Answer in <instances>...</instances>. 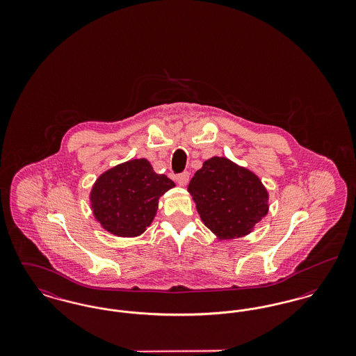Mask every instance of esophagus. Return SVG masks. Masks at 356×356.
Returning a JSON list of instances; mask_svg holds the SVG:
<instances>
[{
  "instance_id": "34e87169",
  "label": "esophagus",
  "mask_w": 356,
  "mask_h": 356,
  "mask_svg": "<svg viewBox=\"0 0 356 356\" xmlns=\"http://www.w3.org/2000/svg\"><path fill=\"white\" fill-rule=\"evenodd\" d=\"M176 180H177V183H179L180 186H186L188 181H189V172L184 170V172L179 173V175L176 176Z\"/></svg>"
}]
</instances>
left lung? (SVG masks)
<instances>
[{
    "mask_svg": "<svg viewBox=\"0 0 356 356\" xmlns=\"http://www.w3.org/2000/svg\"><path fill=\"white\" fill-rule=\"evenodd\" d=\"M188 191L204 224L218 236L250 234L268 211V193L257 176L224 157L207 160Z\"/></svg>",
    "mask_w": 356,
    "mask_h": 356,
    "instance_id": "left-lung-1",
    "label": "left lung"
}]
</instances>
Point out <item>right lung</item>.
Instances as JSON below:
<instances>
[{
	"label": "right lung",
	"instance_id": "obj_1",
	"mask_svg": "<svg viewBox=\"0 0 356 356\" xmlns=\"http://www.w3.org/2000/svg\"><path fill=\"white\" fill-rule=\"evenodd\" d=\"M175 183L145 160H131L102 173L92 189L96 219L118 236H137L152 222L159 197Z\"/></svg>",
	"mask_w": 356,
	"mask_h": 356
}]
</instances>
